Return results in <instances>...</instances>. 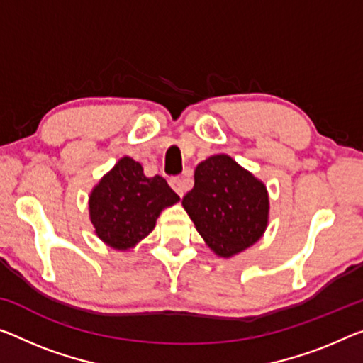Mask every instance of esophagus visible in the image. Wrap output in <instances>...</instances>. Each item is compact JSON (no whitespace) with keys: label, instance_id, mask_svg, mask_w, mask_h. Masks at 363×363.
<instances>
[{"label":"esophagus","instance_id":"1","mask_svg":"<svg viewBox=\"0 0 363 363\" xmlns=\"http://www.w3.org/2000/svg\"><path fill=\"white\" fill-rule=\"evenodd\" d=\"M169 183H170V186L175 189L177 194H180V196H183V193H185L186 186H185V180H183L182 177H172L170 180H169Z\"/></svg>","mask_w":363,"mask_h":363}]
</instances>
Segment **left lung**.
I'll use <instances>...</instances> for the list:
<instances>
[{
	"mask_svg": "<svg viewBox=\"0 0 363 363\" xmlns=\"http://www.w3.org/2000/svg\"><path fill=\"white\" fill-rule=\"evenodd\" d=\"M182 204L209 248L224 258L258 242L267 225L266 186L224 154L196 167Z\"/></svg>",
	"mask_w": 363,
	"mask_h": 363,
	"instance_id": "left-lung-1",
	"label": "left lung"
}]
</instances>
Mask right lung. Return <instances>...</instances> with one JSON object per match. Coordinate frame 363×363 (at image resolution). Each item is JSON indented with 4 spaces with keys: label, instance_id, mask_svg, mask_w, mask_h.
<instances>
[{
    "label": "right lung",
    "instance_id": "add662e5",
    "mask_svg": "<svg viewBox=\"0 0 363 363\" xmlns=\"http://www.w3.org/2000/svg\"><path fill=\"white\" fill-rule=\"evenodd\" d=\"M178 199L165 178H147L141 164L123 157L94 188L89 213L100 240L116 250H128L147 237L160 211Z\"/></svg>",
    "mask_w": 363,
    "mask_h": 363
}]
</instances>
